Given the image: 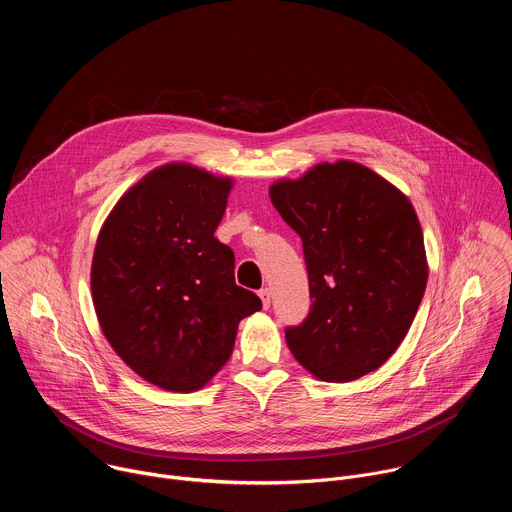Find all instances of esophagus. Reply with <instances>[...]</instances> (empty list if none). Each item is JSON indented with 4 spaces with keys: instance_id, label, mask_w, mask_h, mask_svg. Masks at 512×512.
<instances>
[{
    "instance_id": "esophagus-1",
    "label": "esophagus",
    "mask_w": 512,
    "mask_h": 512,
    "mask_svg": "<svg viewBox=\"0 0 512 512\" xmlns=\"http://www.w3.org/2000/svg\"><path fill=\"white\" fill-rule=\"evenodd\" d=\"M259 298H261V304H263V308L267 310V308L271 306V291H269L267 287L259 289Z\"/></svg>"
}]
</instances>
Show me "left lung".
Here are the masks:
<instances>
[{"label": "left lung", "mask_w": 512, "mask_h": 512, "mask_svg": "<svg viewBox=\"0 0 512 512\" xmlns=\"http://www.w3.org/2000/svg\"><path fill=\"white\" fill-rule=\"evenodd\" d=\"M269 198L302 237L312 310L285 340L320 381L348 383L383 367L407 336L427 285L411 200L352 160L281 178Z\"/></svg>", "instance_id": "8db88e82"}]
</instances>
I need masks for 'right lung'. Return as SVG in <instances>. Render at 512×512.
Returning a JSON list of instances; mask_svg holds the SVG:
<instances>
[{"instance_id": "right-lung-1", "label": "right lung", "mask_w": 512, "mask_h": 512, "mask_svg": "<svg viewBox=\"0 0 512 512\" xmlns=\"http://www.w3.org/2000/svg\"><path fill=\"white\" fill-rule=\"evenodd\" d=\"M235 180L188 162L154 168L113 206L91 263L99 326L127 367L164 391L192 393L221 371L239 322L261 300L235 283L214 237Z\"/></svg>"}]
</instances>
